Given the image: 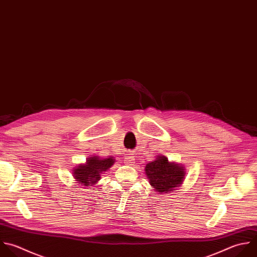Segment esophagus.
I'll return each instance as SVG.
<instances>
[{
    "label": "esophagus",
    "instance_id": "obj_1",
    "mask_svg": "<svg viewBox=\"0 0 257 257\" xmlns=\"http://www.w3.org/2000/svg\"><path fill=\"white\" fill-rule=\"evenodd\" d=\"M134 163H135V159L133 157H126L124 159V164L126 165H134Z\"/></svg>",
    "mask_w": 257,
    "mask_h": 257
}]
</instances>
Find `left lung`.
Returning a JSON list of instances; mask_svg holds the SVG:
<instances>
[{"label":"left lung","instance_id":"1","mask_svg":"<svg viewBox=\"0 0 257 257\" xmlns=\"http://www.w3.org/2000/svg\"><path fill=\"white\" fill-rule=\"evenodd\" d=\"M146 175L157 192L169 193L179 187L185 179V168L171 163L165 156H158L156 160L146 165Z\"/></svg>","mask_w":257,"mask_h":257}]
</instances>
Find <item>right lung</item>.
I'll use <instances>...</instances> for the list:
<instances>
[{
  "instance_id": "right-lung-1",
  "label": "right lung",
  "mask_w": 257,
  "mask_h": 257,
  "mask_svg": "<svg viewBox=\"0 0 257 257\" xmlns=\"http://www.w3.org/2000/svg\"><path fill=\"white\" fill-rule=\"evenodd\" d=\"M113 157L101 159L98 156L89 157L86 163L79 165L73 170L75 181L82 186H92L100 180V175L114 164Z\"/></svg>"
}]
</instances>
